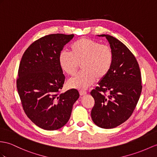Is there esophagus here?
<instances>
[{
    "instance_id": "obj_1",
    "label": "esophagus",
    "mask_w": 157,
    "mask_h": 157,
    "mask_svg": "<svg viewBox=\"0 0 157 157\" xmlns=\"http://www.w3.org/2000/svg\"><path fill=\"white\" fill-rule=\"evenodd\" d=\"M79 93H80V95H81V96H84V95H85L86 94V91H85V90H80L79 91Z\"/></svg>"
}]
</instances>
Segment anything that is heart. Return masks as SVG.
<instances>
[{
    "label": "heart",
    "mask_w": 157,
    "mask_h": 157,
    "mask_svg": "<svg viewBox=\"0 0 157 157\" xmlns=\"http://www.w3.org/2000/svg\"><path fill=\"white\" fill-rule=\"evenodd\" d=\"M113 60V51L109 46L88 38L76 40L70 46V52H61L59 56L61 68L69 76L75 75L81 64L82 71L68 82L69 87L78 89H85L97 79L105 78Z\"/></svg>",
    "instance_id": "obj_1"
}]
</instances>
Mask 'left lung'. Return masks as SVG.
I'll return each instance as SVG.
<instances>
[{"label":"left lung","instance_id":"obj_1","mask_svg":"<svg viewBox=\"0 0 157 157\" xmlns=\"http://www.w3.org/2000/svg\"><path fill=\"white\" fill-rule=\"evenodd\" d=\"M98 36L109 41L114 60L107 76L90 92L94 99L91 118L99 127L113 128L128 119L135 110L142 91L141 75L135 56L122 42L109 34Z\"/></svg>","mask_w":157,"mask_h":157}]
</instances>
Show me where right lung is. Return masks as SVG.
I'll list each match as a JSON object with an SVG mask.
<instances>
[{"instance_id": "right-lung-1", "label": "right lung", "mask_w": 157, "mask_h": 157, "mask_svg": "<svg viewBox=\"0 0 157 157\" xmlns=\"http://www.w3.org/2000/svg\"><path fill=\"white\" fill-rule=\"evenodd\" d=\"M74 34H52L34 41L22 55L17 86L27 117L40 128L54 131L69 120L78 91L59 93L65 80L59 62L64 46Z\"/></svg>"}]
</instances>
